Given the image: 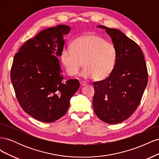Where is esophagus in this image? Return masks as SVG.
Wrapping results in <instances>:
<instances>
[{
	"label": "esophagus",
	"instance_id": "esophagus-1",
	"mask_svg": "<svg viewBox=\"0 0 159 159\" xmlns=\"http://www.w3.org/2000/svg\"><path fill=\"white\" fill-rule=\"evenodd\" d=\"M80 85H81V86H85V85H87V83L85 82V81H80Z\"/></svg>",
	"mask_w": 159,
	"mask_h": 159
}]
</instances>
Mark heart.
Returning a JSON list of instances; mask_svg holds the SVG:
<instances>
[{"label":"heart","mask_w":159,"mask_h":159,"mask_svg":"<svg viewBox=\"0 0 159 159\" xmlns=\"http://www.w3.org/2000/svg\"><path fill=\"white\" fill-rule=\"evenodd\" d=\"M117 50L112 42L102 36L88 34L76 38L71 48H64L61 59L66 71L70 76L78 74L81 67L84 78L93 76L95 80H103L111 73L116 63Z\"/></svg>","instance_id":"b5f03b06"}]
</instances>
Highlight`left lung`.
Segmentation results:
<instances>
[{
    "instance_id": "8db88e82",
    "label": "left lung",
    "mask_w": 159,
    "mask_h": 159,
    "mask_svg": "<svg viewBox=\"0 0 159 159\" xmlns=\"http://www.w3.org/2000/svg\"><path fill=\"white\" fill-rule=\"evenodd\" d=\"M117 50L116 63L103 80L93 83L96 115L109 124L121 123L134 112L148 82L146 61L141 48L119 30L104 26Z\"/></svg>"
}]
</instances>
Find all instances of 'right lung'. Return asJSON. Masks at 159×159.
<instances>
[{"label": "right lung", "mask_w": 159, "mask_h": 159, "mask_svg": "<svg viewBox=\"0 0 159 159\" xmlns=\"http://www.w3.org/2000/svg\"><path fill=\"white\" fill-rule=\"evenodd\" d=\"M70 30L64 25L42 30L14 57L11 80L18 102L26 113L42 122L63 117L80 88L78 80L64 79L57 57L64 49L63 35Z\"/></svg>", "instance_id": "add662e5"}]
</instances>
